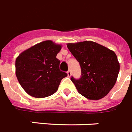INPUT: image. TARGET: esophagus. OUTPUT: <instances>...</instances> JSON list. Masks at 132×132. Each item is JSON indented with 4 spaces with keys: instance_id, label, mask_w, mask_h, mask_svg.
<instances>
[{
    "instance_id": "1",
    "label": "esophagus",
    "mask_w": 132,
    "mask_h": 132,
    "mask_svg": "<svg viewBox=\"0 0 132 132\" xmlns=\"http://www.w3.org/2000/svg\"><path fill=\"white\" fill-rule=\"evenodd\" d=\"M67 76H68V77H70L71 76V70H69V71H67Z\"/></svg>"
}]
</instances>
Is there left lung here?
I'll use <instances>...</instances> for the list:
<instances>
[{
  "mask_svg": "<svg viewBox=\"0 0 132 132\" xmlns=\"http://www.w3.org/2000/svg\"><path fill=\"white\" fill-rule=\"evenodd\" d=\"M69 50L79 62L81 78H71L78 93L90 100H98L113 88L120 65L114 52L91 41L67 44Z\"/></svg>",
  "mask_w": 132,
  "mask_h": 132,
  "instance_id": "obj_1",
  "label": "left lung"
}]
</instances>
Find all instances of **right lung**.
I'll return each instance as SVG.
<instances>
[{"label": "right lung", "instance_id": "1", "mask_svg": "<svg viewBox=\"0 0 132 132\" xmlns=\"http://www.w3.org/2000/svg\"><path fill=\"white\" fill-rule=\"evenodd\" d=\"M62 46L47 40L20 54L15 60V75L29 95L46 97L56 92L61 80L67 76L59 69L56 55Z\"/></svg>", "mask_w": 132, "mask_h": 132}]
</instances>
